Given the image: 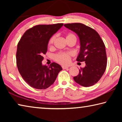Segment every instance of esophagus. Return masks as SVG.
I'll return each mask as SVG.
<instances>
[{"mask_svg":"<svg viewBox=\"0 0 122 122\" xmlns=\"http://www.w3.org/2000/svg\"><path fill=\"white\" fill-rule=\"evenodd\" d=\"M62 68L63 69H67L68 68V67H67V66H62Z\"/></svg>","mask_w":122,"mask_h":122,"instance_id":"esophagus-1","label":"esophagus"}]
</instances>
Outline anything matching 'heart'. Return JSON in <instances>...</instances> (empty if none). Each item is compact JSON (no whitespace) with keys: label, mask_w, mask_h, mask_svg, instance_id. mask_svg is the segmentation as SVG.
<instances>
[{"label":"heart","mask_w":122,"mask_h":122,"mask_svg":"<svg viewBox=\"0 0 122 122\" xmlns=\"http://www.w3.org/2000/svg\"><path fill=\"white\" fill-rule=\"evenodd\" d=\"M71 38H74L76 39V37L75 34L71 33H70L67 34V36H66V39H67V40ZM55 39H56V36H53L50 39H49L48 43L49 47H51L53 46ZM71 53L60 52L55 55L54 59L57 62L61 64V65H66L70 62V61H71Z\"/></svg>","instance_id":"1"}]
</instances>
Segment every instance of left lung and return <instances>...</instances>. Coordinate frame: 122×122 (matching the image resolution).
<instances>
[{
  "instance_id": "8db88e82",
  "label": "left lung",
  "mask_w": 122,
  "mask_h": 122,
  "mask_svg": "<svg viewBox=\"0 0 122 122\" xmlns=\"http://www.w3.org/2000/svg\"><path fill=\"white\" fill-rule=\"evenodd\" d=\"M64 26L78 35L81 48L76 60L86 63L85 67L79 70L78 75L73 77L74 81L86 87L93 86L102 77L107 68L104 42L95 30L83 24H67Z\"/></svg>"
}]
</instances>
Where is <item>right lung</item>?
<instances>
[{"instance_id":"1","label":"right lung","mask_w":122,"mask_h":122,"mask_svg":"<svg viewBox=\"0 0 122 122\" xmlns=\"http://www.w3.org/2000/svg\"><path fill=\"white\" fill-rule=\"evenodd\" d=\"M63 24L38 25L24 33L17 45L16 65L20 75L30 86L45 89L54 83L62 69L59 64L42 66L49 39Z\"/></svg>"}]
</instances>
